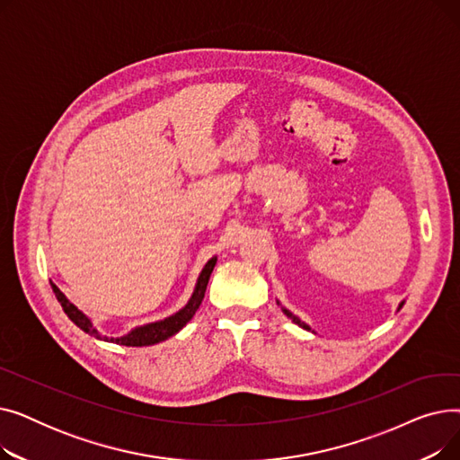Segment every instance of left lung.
Masks as SVG:
<instances>
[{"instance_id": "8db88e82", "label": "left lung", "mask_w": 460, "mask_h": 460, "mask_svg": "<svg viewBox=\"0 0 460 460\" xmlns=\"http://www.w3.org/2000/svg\"><path fill=\"white\" fill-rule=\"evenodd\" d=\"M402 304H404V302H401V305H399V309H401V307H402ZM281 311H283V313H285V315H287V317H288V319H291V321H293V323H295V324H298V326H302V328H304V330H311V328H309V326H307V324H305V323H302V321H300V319H298V317H296V315H293V313H291V311H288V309H285V307H281Z\"/></svg>"}]
</instances>
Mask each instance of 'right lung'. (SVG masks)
<instances>
[{
	"label": "right lung",
	"instance_id": "1",
	"mask_svg": "<svg viewBox=\"0 0 460 460\" xmlns=\"http://www.w3.org/2000/svg\"><path fill=\"white\" fill-rule=\"evenodd\" d=\"M214 264H216V257H212L207 264L205 269L201 270L199 274V279H198V285H196V291H193L191 298L188 300V304L177 311L175 315L167 317L164 321H158V323H151V324H145V326H139L136 330H132L128 335H123V337H106V335H101L99 332L94 330V326L91 324V321L84 315V313L75 305L70 304L68 298L59 291L58 285L52 283V288L56 293V298L58 302L61 304L63 311L66 313V317L75 323L78 328H82L84 332H87L89 335L96 337V340H104V341H110V343H117V345H125V347H147V345H155V343H160V341H165L167 337L175 335L179 330H182L186 326V323L196 315V311L199 309L203 298H205V291H207V285H208V279H210V274L214 270Z\"/></svg>",
	"mask_w": 460,
	"mask_h": 460
}]
</instances>
